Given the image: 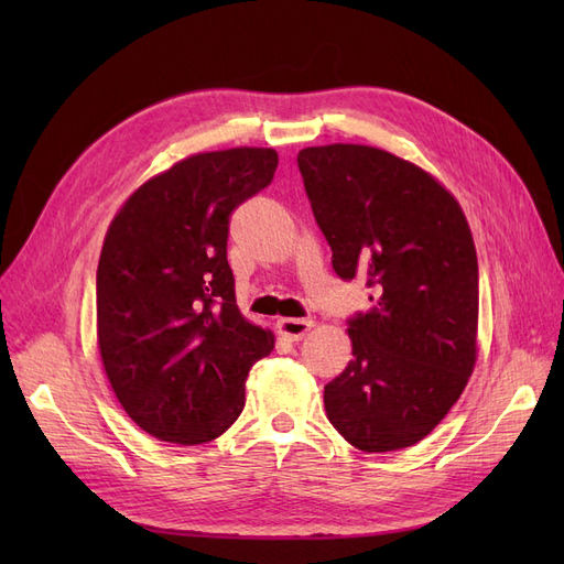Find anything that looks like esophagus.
I'll return each instance as SVG.
<instances>
[{"label": "esophagus", "instance_id": "esophagus-1", "mask_svg": "<svg viewBox=\"0 0 564 564\" xmlns=\"http://www.w3.org/2000/svg\"><path fill=\"white\" fill-rule=\"evenodd\" d=\"M311 327H313L311 319H294V317L278 319L280 334H284L289 340H301L305 334L311 332Z\"/></svg>", "mask_w": 564, "mask_h": 564}]
</instances>
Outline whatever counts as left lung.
Instances as JSON below:
<instances>
[{"mask_svg": "<svg viewBox=\"0 0 564 564\" xmlns=\"http://www.w3.org/2000/svg\"><path fill=\"white\" fill-rule=\"evenodd\" d=\"M332 265L362 278L352 360L324 386L334 429L362 452L412 447L445 419L475 367L477 253L458 202L412 162L369 145L299 152Z\"/></svg>", "mask_w": 564, "mask_h": 564, "instance_id": "left-lung-1", "label": "left lung"}]
</instances>
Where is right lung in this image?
Wrapping results in <instances>:
<instances>
[{
    "instance_id": "add662e5",
    "label": "right lung",
    "mask_w": 564,
    "mask_h": 564,
    "mask_svg": "<svg viewBox=\"0 0 564 564\" xmlns=\"http://www.w3.org/2000/svg\"><path fill=\"white\" fill-rule=\"evenodd\" d=\"M272 148L202 152L135 191L96 272L98 348L124 412L150 435L202 445L245 409L249 369L272 350L235 303L230 214L270 185Z\"/></svg>"
}]
</instances>
